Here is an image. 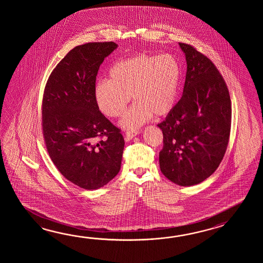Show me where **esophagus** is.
<instances>
[{
  "mask_svg": "<svg viewBox=\"0 0 263 263\" xmlns=\"http://www.w3.org/2000/svg\"><path fill=\"white\" fill-rule=\"evenodd\" d=\"M139 133V130H129V132H127V133H126V137H127L129 140L133 139L134 136L138 135Z\"/></svg>",
  "mask_w": 263,
  "mask_h": 263,
  "instance_id": "34e87169",
  "label": "esophagus"
}]
</instances>
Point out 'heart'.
<instances>
[{"label":"heart","instance_id":"b5f03b06","mask_svg":"<svg viewBox=\"0 0 263 263\" xmlns=\"http://www.w3.org/2000/svg\"><path fill=\"white\" fill-rule=\"evenodd\" d=\"M181 67L171 54L137 53L116 62L109 80H101L94 88L96 104L109 118L123 115L132 99L135 102L119 125L139 129L153 115L163 118L173 111L179 97Z\"/></svg>","mask_w":263,"mask_h":263}]
</instances>
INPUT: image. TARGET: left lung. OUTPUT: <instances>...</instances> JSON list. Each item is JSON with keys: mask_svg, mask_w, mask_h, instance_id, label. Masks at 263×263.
I'll return each mask as SVG.
<instances>
[{"mask_svg": "<svg viewBox=\"0 0 263 263\" xmlns=\"http://www.w3.org/2000/svg\"><path fill=\"white\" fill-rule=\"evenodd\" d=\"M187 71L182 97L157 126L162 130V173L179 186L208 179L223 160L231 125L229 90L218 69L190 45L179 43Z\"/></svg>", "mask_w": 263, "mask_h": 263, "instance_id": "8db88e82", "label": "left lung"}]
</instances>
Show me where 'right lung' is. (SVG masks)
Listing matches in <instances>:
<instances>
[{
    "instance_id": "add662e5",
    "label": "right lung",
    "mask_w": 263,
    "mask_h": 263,
    "mask_svg": "<svg viewBox=\"0 0 263 263\" xmlns=\"http://www.w3.org/2000/svg\"><path fill=\"white\" fill-rule=\"evenodd\" d=\"M118 47L114 42L75 47L56 66L45 87L42 127L49 155L66 179L86 190L106 185L121 166L123 136L94 99L100 66ZM101 136L107 138L96 142Z\"/></svg>"
}]
</instances>
